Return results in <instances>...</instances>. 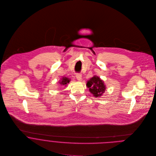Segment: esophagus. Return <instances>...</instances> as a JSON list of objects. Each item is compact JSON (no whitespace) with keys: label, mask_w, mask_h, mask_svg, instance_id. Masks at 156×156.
Masks as SVG:
<instances>
[{"label":"esophagus","mask_w":156,"mask_h":156,"mask_svg":"<svg viewBox=\"0 0 156 156\" xmlns=\"http://www.w3.org/2000/svg\"><path fill=\"white\" fill-rule=\"evenodd\" d=\"M76 77L77 79L79 81H80V80H81V79H82V75H81V74L77 73L76 75Z\"/></svg>","instance_id":"esophagus-1"}]
</instances>
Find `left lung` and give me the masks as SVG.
Wrapping results in <instances>:
<instances>
[{
    "mask_svg": "<svg viewBox=\"0 0 156 156\" xmlns=\"http://www.w3.org/2000/svg\"><path fill=\"white\" fill-rule=\"evenodd\" d=\"M87 86L89 88L90 93L96 97L101 96L106 89L103 81L96 76L89 79L87 82Z\"/></svg>",
    "mask_w": 156,
    "mask_h": 156,
    "instance_id": "1",
    "label": "left lung"
}]
</instances>
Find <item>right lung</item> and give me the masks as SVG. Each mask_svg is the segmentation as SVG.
<instances>
[{
	"mask_svg": "<svg viewBox=\"0 0 156 156\" xmlns=\"http://www.w3.org/2000/svg\"><path fill=\"white\" fill-rule=\"evenodd\" d=\"M70 82V79L66 77H64L62 78L61 79V81L59 82V83L61 85H62V86H64V87H66V85H67V83H69V82Z\"/></svg>",
	"mask_w": 156,
	"mask_h": 156,
	"instance_id": "1",
	"label": "right lung"
}]
</instances>
